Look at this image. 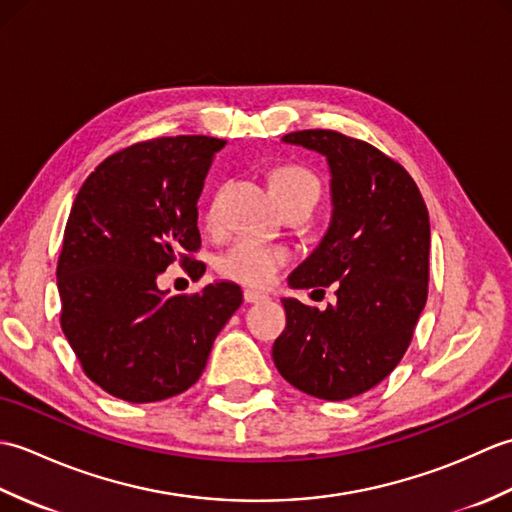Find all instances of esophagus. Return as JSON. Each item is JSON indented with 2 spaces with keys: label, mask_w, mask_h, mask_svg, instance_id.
<instances>
[{
  "label": "esophagus",
  "mask_w": 512,
  "mask_h": 512,
  "mask_svg": "<svg viewBox=\"0 0 512 512\" xmlns=\"http://www.w3.org/2000/svg\"><path fill=\"white\" fill-rule=\"evenodd\" d=\"M268 295L264 292H257V290H244V301L246 303H259V301H266Z\"/></svg>",
  "instance_id": "34e87169"
}]
</instances>
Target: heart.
<instances>
[{"mask_svg":"<svg viewBox=\"0 0 512 512\" xmlns=\"http://www.w3.org/2000/svg\"><path fill=\"white\" fill-rule=\"evenodd\" d=\"M270 191L273 195H308L314 202L319 198V180L310 171L301 167H279L270 173ZM217 222V204L211 202L206 211V224L215 226ZM288 250L273 246L259 239H244L237 242L231 250L217 259V273L224 279L248 288H266L273 284L277 270L286 264Z\"/></svg>","mask_w":512,"mask_h":512,"instance_id":"1","label":"heart"}]
</instances>
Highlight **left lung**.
Listing matches in <instances>:
<instances>
[{
	"mask_svg": "<svg viewBox=\"0 0 512 512\" xmlns=\"http://www.w3.org/2000/svg\"><path fill=\"white\" fill-rule=\"evenodd\" d=\"M325 156L332 217L290 288L336 284L325 310L281 299L286 330L273 361L292 387L347 400L376 387L405 356L427 303L431 228L416 182L396 160L332 129L281 138Z\"/></svg>",
	"mask_w": 512,
	"mask_h": 512,
	"instance_id": "1",
	"label": "left lung"
}]
</instances>
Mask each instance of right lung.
<instances>
[{
	"instance_id": "right-lung-1",
	"label": "right lung",
	"mask_w": 512,
	"mask_h": 512,
	"mask_svg": "<svg viewBox=\"0 0 512 512\" xmlns=\"http://www.w3.org/2000/svg\"><path fill=\"white\" fill-rule=\"evenodd\" d=\"M222 138L176 136L127 147L83 182L57 266L61 328L90 380L127 402L187 391L215 336L242 306L233 281L171 297L156 279L180 259L202 262L198 198Z\"/></svg>"
}]
</instances>
